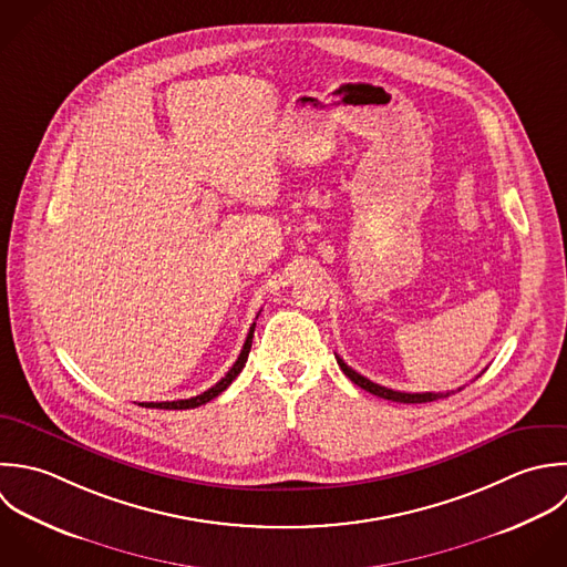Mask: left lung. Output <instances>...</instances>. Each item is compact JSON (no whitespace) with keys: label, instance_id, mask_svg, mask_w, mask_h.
<instances>
[{"label":"left lung","instance_id":"1","mask_svg":"<svg viewBox=\"0 0 567 567\" xmlns=\"http://www.w3.org/2000/svg\"><path fill=\"white\" fill-rule=\"evenodd\" d=\"M336 360H338V364H340L342 373H344L353 384H358L360 389H364V391H369V393H373V395H378V398L391 400V402H402V404H424V402H435V400H442V398H449L451 393H455V391H446V393H402V391H393V389L380 386V384L371 382L369 378L360 375V373H358V371H353L349 364H344V360H342V358H338V355H336ZM460 391H462V389H460Z\"/></svg>","mask_w":567,"mask_h":567}]
</instances>
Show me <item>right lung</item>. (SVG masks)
Masks as SVG:
<instances>
[{
  "label": "right lung",
  "mask_w": 567,
  "mask_h": 567,
  "mask_svg": "<svg viewBox=\"0 0 567 567\" xmlns=\"http://www.w3.org/2000/svg\"><path fill=\"white\" fill-rule=\"evenodd\" d=\"M254 329H256V322L249 327V333H247V340H245V344H243V351H240L238 360H236L234 367L227 371V375H225L220 382H216L212 389H207L205 393H200V395H196V398H189V400H176V402H143V404H138V406H145V409H165V411H185V409H196V406L207 404L209 400L218 398V395L238 378V373L243 371V367H245V362H247V355H249V351H251Z\"/></svg>",
  "instance_id": "add662e5"
}]
</instances>
